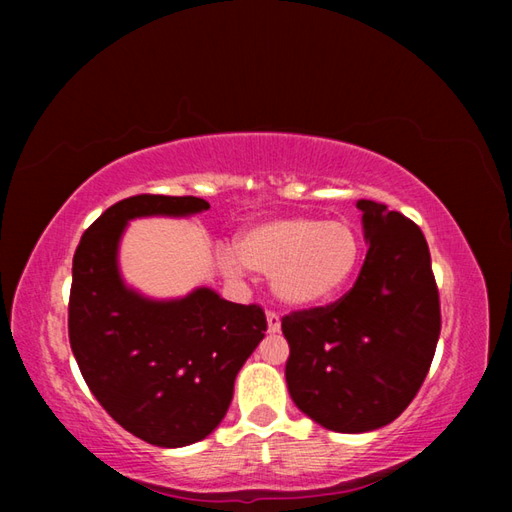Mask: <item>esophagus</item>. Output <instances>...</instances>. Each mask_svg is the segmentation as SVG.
Listing matches in <instances>:
<instances>
[{
    "instance_id": "34e87169",
    "label": "esophagus",
    "mask_w": 512,
    "mask_h": 512,
    "mask_svg": "<svg viewBox=\"0 0 512 512\" xmlns=\"http://www.w3.org/2000/svg\"><path fill=\"white\" fill-rule=\"evenodd\" d=\"M266 321H268V332L270 334H277L281 330V319L279 314L275 312H266Z\"/></svg>"
}]
</instances>
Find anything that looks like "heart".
Masks as SVG:
<instances>
[{
	"instance_id": "obj_1",
	"label": "heart",
	"mask_w": 512,
	"mask_h": 512,
	"mask_svg": "<svg viewBox=\"0 0 512 512\" xmlns=\"http://www.w3.org/2000/svg\"><path fill=\"white\" fill-rule=\"evenodd\" d=\"M237 257L246 268L270 277L273 295L288 308H317L352 284L363 259V237L345 220L284 217L246 228L237 237ZM226 273L239 275L233 255Z\"/></svg>"
}]
</instances>
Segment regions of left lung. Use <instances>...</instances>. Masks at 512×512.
<instances>
[{"label": "left lung", "mask_w": 512, "mask_h": 512, "mask_svg": "<svg viewBox=\"0 0 512 512\" xmlns=\"http://www.w3.org/2000/svg\"><path fill=\"white\" fill-rule=\"evenodd\" d=\"M369 250L354 288L281 319L290 398L321 427L365 433L409 407L440 336V297L420 228L385 204L358 200Z\"/></svg>", "instance_id": "left-lung-1"}]
</instances>
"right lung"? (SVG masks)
<instances>
[{
  "instance_id": "obj_1",
  "label": "right lung",
  "mask_w": 512,
  "mask_h": 512,
  "mask_svg": "<svg viewBox=\"0 0 512 512\" xmlns=\"http://www.w3.org/2000/svg\"><path fill=\"white\" fill-rule=\"evenodd\" d=\"M206 209L193 195H134L83 233L72 259L68 332L85 383L125 431L165 449L200 442L222 422L266 314L211 288L165 301L140 295L121 277L118 246L136 217Z\"/></svg>"
}]
</instances>
